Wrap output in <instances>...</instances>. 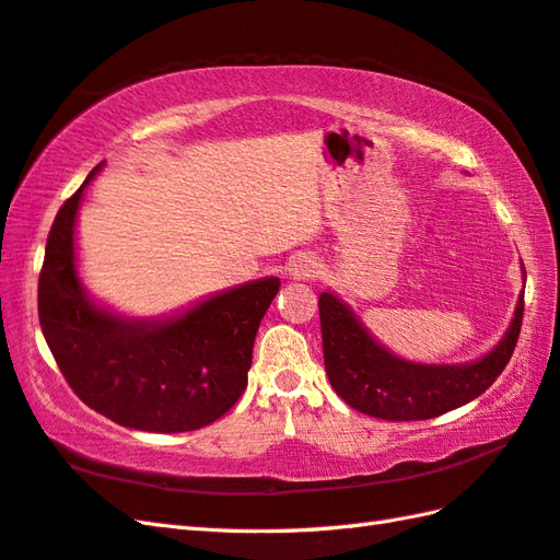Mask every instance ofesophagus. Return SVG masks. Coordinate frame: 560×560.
I'll return each instance as SVG.
<instances>
[{
    "label": "esophagus",
    "mask_w": 560,
    "mask_h": 560,
    "mask_svg": "<svg viewBox=\"0 0 560 560\" xmlns=\"http://www.w3.org/2000/svg\"><path fill=\"white\" fill-rule=\"evenodd\" d=\"M317 273H319V265H317V261H315L313 257L299 255V257L291 259V265H289V279H293V281L313 279V277H317Z\"/></svg>",
    "instance_id": "obj_1"
}]
</instances>
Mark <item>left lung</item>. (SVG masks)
<instances>
[{
	"label": "left lung",
	"instance_id": "obj_1",
	"mask_svg": "<svg viewBox=\"0 0 560 560\" xmlns=\"http://www.w3.org/2000/svg\"><path fill=\"white\" fill-rule=\"evenodd\" d=\"M522 281H527L522 267ZM325 371L337 395L355 411L385 421H425L464 407L503 373L522 327L525 291L503 339L469 363H413L385 349L351 307L331 291L319 293Z\"/></svg>",
	"mask_w": 560,
	"mask_h": 560
}]
</instances>
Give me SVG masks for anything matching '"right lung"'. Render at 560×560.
I'll return each instance as SVG.
<instances>
[{"label": "right lung", "instance_id": "add662e5", "mask_svg": "<svg viewBox=\"0 0 560 560\" xmlns=\"http://www.w3.org/2000/svg\"><path fill=\"white\" fill-rule=\"evenodd\" d=\"M103 163L57 211L38 281L43 337L77 397L120 425L185 433L241 399L261 317L281 281L225 289L183 313L127 317L91 299L77 267V217Z\"/></svg>", "mask_w": 560, "mask_h": 560}]
</instances>
